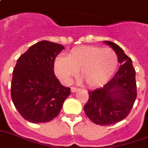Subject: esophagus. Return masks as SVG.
I'll return each mask as SVG.
<instances>
[{
    "label": "esophagus",
    "mask_w": 148,
    "mask_h": 148,
    "mask_svg": "<svg viewBox=\"0 0 148 148\" xmlns=\"http://www.w3.org/2000/svg\"><path fill=\"white\" fill-rule=\"evenodd\" d=\"M78 90H79V88H75V87H72V88H71V91L73 92V93L78 91Z\"/></svg>",
    "instance_id": "esophagus-1"
}]
</instances>
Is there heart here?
Here are the masks:
<instances>
[{
  "label": "heart",
  "instance_id": "b5f03b06",
  "mask_svg": "<svg viewBox=\"0 0 148 148\" xmlns=\"http://www.w3.org/2000/svg\"><path fill=\"white\" fill-rule=\"evenodd\" d=\"M118 64L117 54L110 48L83 45L73 48L66 58L57 57L55 73L68 84L79 71V77L89 88H97L109 80Z\"/></svg>",
  "mask_w": 148,
  "mask_h": 148
}]
</instances>
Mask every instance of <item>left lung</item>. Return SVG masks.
<instances>
[{
	"label": "left lung",
	"instance_id": "obj_1",
	"mask_svg": "<svg viewBox=\"0 0 148 148\" xmlns=\"http://www.w3.org/2000/svg\"><path fill=\"white\" fill-rule=\"evenodd\" d=\"M117 54L119 69L101 88L88 91L89 99L84 110L96 124L107 126L121 121L128 116L137 97L135 70L130 58L117 44L104 41Z\"/></svg>",
	"mask_w": 148,
	"mask_h": 148
}]
</instances>
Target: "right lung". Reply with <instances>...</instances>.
<instances>
[{"mask_svg":"<svg viewBox=\"0 0 148 148\" xmlns=\"http://www.w3.org/2000/svg\"><path fill=\"white\" fill-rule=\"evenodd\" d=\"M64 49L47 40L31 45L18 58L12 72L11 97L26 121L45 123L58 115L70 88L63 86L54 73L56 57Z\"/></svg>","mask_w":148,"mask_h":148,"instance_id":"obj_1","label":"right lung"}]
</instances>
